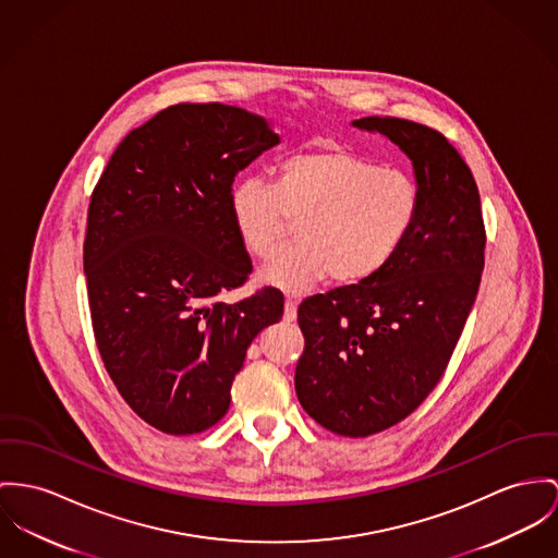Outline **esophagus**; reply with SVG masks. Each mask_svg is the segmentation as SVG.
Here are the masks:
<instances>
[{
    "label": "esophagus",
    "instance_id": "esophagus-1",
    "mask_svg": "<svg viewBox=\"0 0 558 558\" xmlns=\"http://www.w3.org/2000/svg\"><path fill=\"white\" fill-rule=\"evenodd\" d=\"M295 318H298V301L293 298H287V301H284V320L293 323Z\"/></svg>",
    "mask_w": 558,
    "mask_h": 558
}]
</instances>
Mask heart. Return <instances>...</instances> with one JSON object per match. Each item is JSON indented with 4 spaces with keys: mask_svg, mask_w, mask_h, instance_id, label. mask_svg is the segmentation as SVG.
<instances>
[{
    "mask_svg": "<svg viewBox=\"0 0 558 558\" xmlns=\"http://www.w3.org/2000/svg\"><path fill=\"white\" fill-rule=\"evenodd\" d=\"M421 189L412 173L342 150H312L284 159L274 186L258 178L235 182L229 215L242 246L267 258L298 222V246L271 258L260 278L303 293L329 274L340 284L376 276L414 229Z\"/></svg>",
    "mask_w": 558,
    "mask_h": 558,
    "instance_id": "1",
    "label": "heart"
}]
</instances>
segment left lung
I'll return each mask as SVG.
<instances>
[{"label": "left lung", "instance_id": "8db88e82", "mask_svg": "<svg viewBox=\"0 0 558 558\" xmlns=\"http://www.w3.org/2000/svg\"><path fill=\"white\" fill-rule=\"evenodd\" d=\"M354 128L412 159L418 218L376 276L301 301L295 390L320 427L367 437L410 416L444 376L480 289L486 231L472 170L444 133L397 117Z\"/></svg>", "mask_w": 558, "mask_h": 558}]
</instances>
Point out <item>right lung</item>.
Masks as SVG:
<instances>
[{"mask_svg": "<svg viewBox=\"0 0 558 558\" xmlns=\"http://www.w3.org/2000/svg\"><path fill=\"white\" fill-rule=\"evenodd\" d=\"M278 144L265 119L225 104H175L129 131L86 215L93 336L129 408L170 435L210 429L260 329L284 295L225 303L253 260L229 215L233 180Z\"/></svg>", "mask_w": 558, "mask_h": 558, "instance_id": "obj_1", "label": "right lung"}]
</instances>
